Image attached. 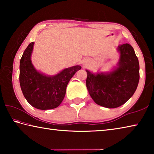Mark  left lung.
<instances>
[{
	"instance_id": "8db88e82",
	"label": "left lung",
	"mask_w": 154,
	"mask_h": 154,
	"mask_svg": "<svg viewBox=\"0 0 154 154\" xmlns=\"http://www.w3.org/2000/svg\"><path fill=\"white\" fill-rule=\"evenodd\" d=\"M118 66L110 72L92 73L86 70V87L98 105L112 109L127 102L136 91L139 82V63L130 44L118 47Z\"/></svg>"
}]
</instances>
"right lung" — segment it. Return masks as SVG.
<instances>
[{
	"label": "right lung",
	"instance_id": "add662e5",
	"mask_svg": "<svg viewBox=\"0 0 154 154\" xmlns=\"http://www.w3.org/2000/svg\"><path fill=\"white\" fill-rule=\"evenodd\" d=\"M34 42L25 49L20 60V83L28 103L36 109L47 110L58 107L63 100L66 86L72 76L82 67L66 68L54 76L38 72L31 62Z\"/></svg>",
	"mask_w": 154,
	"mask_h": 154
}]
</instances>
